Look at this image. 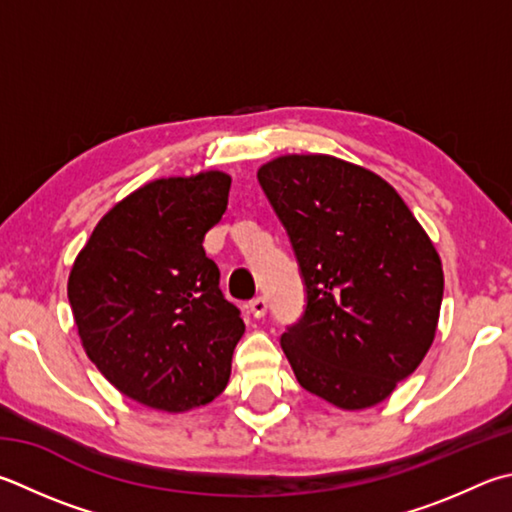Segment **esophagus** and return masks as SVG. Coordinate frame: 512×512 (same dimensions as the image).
Segmentation results:
<instances>
[{
  "label": "esophagus",
  "mask_w": 512,
  "mask_h": 512,
  "mask_svg": "<svg viewBox=\"0 0 512 512\" xmlns=\"http://www.w3.org/2000/svg\"><path fill=\"white\" fill-rule=\"evenodd\" d=\"M248 309H250V313L255 315V318H264V313L268 309L266 297H255V300H250L248 302Z\"/></svg>",
  "instance_id": "obj_1"
}]
</instances>
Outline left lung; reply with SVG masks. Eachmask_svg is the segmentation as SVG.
I'll use <instances>...</instances> for the list:
<instances>
[{
    "instance_id": "8db88e82",
    "label": "left lung",
    "mask_w": 512,
    "mask_h": 512,
    "mask_svg": "<svg viewBox=\"0 0 512 512\" xmlns=\"http://www.w3.org/2000/svg\"><path fill=\"white\" fill-rule=\"evenodd\" d=\"M291 241L304 313L282 349L306 392L342 410L394 392L430 349L443 271L387 181L333 156H282L257 172Z\"/></svg>"
}]
</instances>
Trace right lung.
<instances>
[{"instance_id":"add662e5","label":"right lung","mask_w":512,"mask_h":512,"mask_svg":"<svg viewBox=\"0 0 512 512\" xmlns=\"http://www.w3.org/2000/svg\"><path fill=\"white\" fill-rule=\"evenodd\" d=\"M228 192L224 172L147 183L100 219L71 268L87 356L118 392L154 410H192L228 385L246 327L203 250Z\"/></svg>"}]
</instances>
